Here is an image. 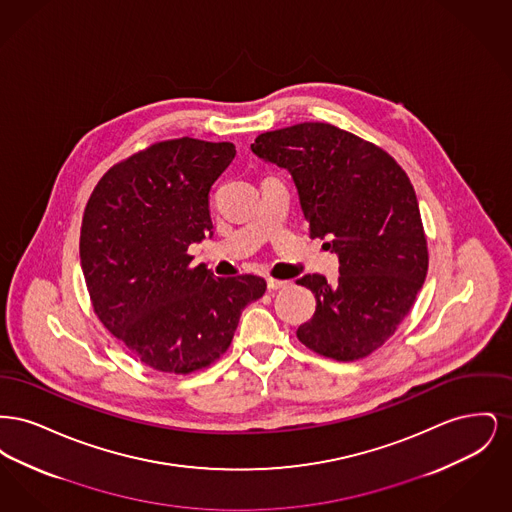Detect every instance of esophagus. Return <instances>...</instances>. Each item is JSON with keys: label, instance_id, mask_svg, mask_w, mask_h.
Wrapping results in <instances>:
<instances>
[{"label": "esophagus", "instance_id": "34e87169", "mask_svg": "<svg viewBox=\"0 0 512 512\" xmlns=\"http://www.w3.org/2000/svg\"><path fill=\"white\" fill-rule=\"evenodd\" d=\"M288 286H290V282H286V280H276V278H268L267 280V288L270 292L284 290V288H288Z\"/></svg>", "mask_w": 512, "mask_h": 512}]
</instances>
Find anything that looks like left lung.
Listing matches in <instances>:
<instances>
[{
	"label": "left lung",
	"mask_w": 512,
	"mask_h": 512,
	"mask_svg": "<svg viewBox=\"0 0 512 512\" xmlns=\"http://www.w3.org/2000/svg\"><path fill=\"white\" fill-rule=\"evenodd\" d=\"M251 151L292 174L311 238H328L340 278L297 280L317 297L297 338L336 361L363 359L409 315L428 272V247L413 184L395 159L326 122L265 132Z\"/></svg>",
	"instance_id": "8db88e82"
}]
</instances>
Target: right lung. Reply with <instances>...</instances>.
<instances>
[{"label": "right lung", "mask_w": 512, "mask_h": 512, "mask_svg": "<svg viewBox=\"0 0 512 512\" xmlns=\"http://www.w3.org/2000/svg\"><path fill=\"white\" fill-rule=\"evenodd\" d=\"M234 157L230 142L153 144L105 172L84 209L80 265L94 313L153 370L215 363L267 290L261 276L190 267L188 247L213 236L211 186Z\"/></svg>", "instance_id": "obj_1"}]
</instances>
